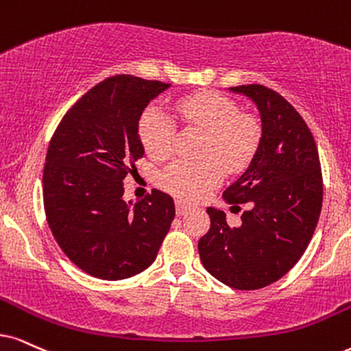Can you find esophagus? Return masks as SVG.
I'll list each match as a JSON object with an SVG mask.
<instances>
[{"instance_id":"34e87169","label":"esophagus","mask_w":351,"mask_h":351,"mask_svg":"<svg viewBox=\"0 0 351 351\" xmlns=\"http://www.w3.org/2000/svg\"><path fill=\"white\" fill-rule=\"evenodd\" d=\"M188 210H189L188 204H184L183 201H176V214L181 217V215H184Z\"/></svg>"}]
</instances>
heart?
<instances>
[{"instance_id":"heart-1","label":"heart","mask_w":351,"mask_h":351,"mask_svg":"<svg viewBox=\"0 0 351 351\" xmlns=\"http://www.w3.org/2000/svg\"><path fill=\"white\" fill-rule=\"evenodd\" d=\"M173 112L186 126L206 131L202 160L180 158L160 173L162 188L186 201H196L230 173L250 165L263 139V128L254 114L239 112L237 101L220 92H197L181 97ZM175 121L162 110L150 106L139 119V137L150 157L167 158L175 145Z\"/></svg>"}]
</instances>
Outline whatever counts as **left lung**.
<instances>
[{
	"mask_svg": "<svg viewBox=\"0 0 351 351\" xmlns=\"http://www.w3.org/2000/svg\"><path fill=\"white\" fill-rule=\"evenodd\" d=\"M232 90L252 99L263 119L250 168L223 193L233 206L251 208L232 228L223 212L207 207L210 227L197 247L217 280L259 290L290 272L311 241L322 208V170L313 132L290 101L261 84Z\"/></svg>",
	"mask_w": 351,
	"mask_h": 351,
	"instance_id": "1",
	"label": "left lung"
}]
</instances>
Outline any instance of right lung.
Segmentation results:
<instances>
[{
    "label": "right lung",
    "instance_id": "obj_1",
    "mask_svg": "<svg viewBox=\"0 0 351 351\" xmlns=\"http://www.w3.org/2000/svg\"><path fill=\"white\" fill-rule=\"evenodd\" d=\"M171 84L118 74L74 104L53 132L43 168V207L58 246L101 280H121L154 263L175 202L154 189L130 206L123 180L144 155L137 128L149 101Z\"/></svg>",
    "mask_w": 351,
    "mask_h": 351
}]
</instances>
